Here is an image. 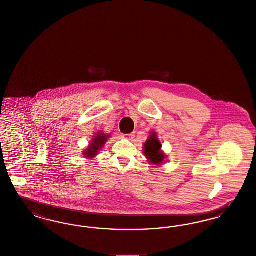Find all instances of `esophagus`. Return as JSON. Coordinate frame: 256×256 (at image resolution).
<instances>
[{"label": "esophagus", "instance_id": "esophagus-1", "mask_svg": "<svg viewBox=\"0 0 256 256\" xmlns=\"http://www.w3.org/2000/svg\"><path fill=\"white\" fill-rule=\"evenodd\" d=\"M123 138H126V140H132L134 138V134H123Z\"/></svg>", "mask_w": 256, "mask_h": 256}]
</instances>
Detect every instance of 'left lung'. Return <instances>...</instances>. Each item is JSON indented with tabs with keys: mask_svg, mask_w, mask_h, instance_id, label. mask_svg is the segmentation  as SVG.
<instances>
[{
	"mask_svg": "<svg viewBox=\"0 0 256 256\" xmlns=\"http://www.w3.org/2000/svg\"><path fill=\"white\" fill-rule=\"evenodd\" d=\"M144 146L145 156L151 164L160 166L166 162L164 160L166 155L162 151V144L156 136V132H153L150 134L149 138L146 140Z\"/></svg>",
	"mask_w": 256,
	"mask_h": 256,
	"instance_id": "left-lung-1",
	"label": "left lung"
}]
</instances>
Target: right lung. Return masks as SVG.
<instances>
[{"instance_id": "right-lung-1", "label": "right lung", "mask_w": 256, "mask_h": 256, "mask_svg": "<svg viewBox=\"0 0 256 256\" xmlns=\"http://www.w3.org/2000/svg\"><path fill=\"white\" fill-rule=\"evenodd\" d=\"M109 138H110V134L107 136L100 132H98V134H96V136H94V138L90 144L89 147L84 150L83 152L84 156H86L87 158H92L96 156L98 151L104 146Z\"/></svg>"}]
</instances>
